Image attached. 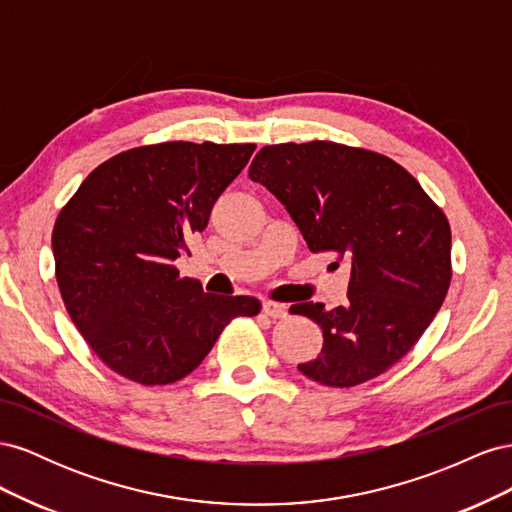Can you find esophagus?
I'll return each instance as SVG.
<instances>
[{"label":"esophagus","mask_w":512,"mask_h":512,"mask_svg":"<svg viewBox=\"0 0 512 512\" xmlns=\"http://www.w3.org/2000/svg\"><path fill=\"white\" fill-rule=\"evenodd\" d=\"M262 312L271 318H284L288 314V307L284 303H277V301H265L262 303Z\"/></svg>","instance_id":"1"}]
</instances>
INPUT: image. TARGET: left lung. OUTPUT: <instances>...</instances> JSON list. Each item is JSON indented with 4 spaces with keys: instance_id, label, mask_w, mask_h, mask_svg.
Instances as JSON below:
<instances>
[{
    "instance_id": "left-lung-1",
    "label": "left lung",
    "mask_w": 512,
    "mask_h": 512,
    "mask_svg": "<svg viewBox=\"0 0 512 512\" xmlns=\"http://www.w3.org/2000/svg\"><path fill=\"white\" fill-rule=\"evenodd\" d=\"M250 179L286 207L309 250L350 265L344 305L290 307L324 337L301 374L350 389L389 371L427 331L451 286L444 211L395 160L333 141L262 147Z\"/></svg>"
}]
</instances>
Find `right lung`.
Wrapping results in <instances>:
<instances>
[{
	"label": "right lung",
	"instance_id": "obj_1",
	"mask_svg": "<svg viewBox=\"0 0 512 512\" xmlns=\"http://www.w3.org/2000/svg\"><path fill=\"white\" fill-rule=\"evenodd\" d=\"M256 145L168 141L121 151L91 170L53 228L61 299L87 346L115 374L173 384L203 363L254 297L203 292L173 265Z\"/></svg>",
	"mask_w": 512,
	"mask_h": 512
}]
</instances>
